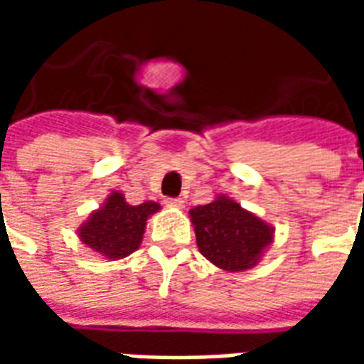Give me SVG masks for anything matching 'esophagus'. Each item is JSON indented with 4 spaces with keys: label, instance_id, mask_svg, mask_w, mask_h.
<instances>
[{
    "label": "esophagus",
    "instance_id": "34e87169",
    "mask_svg": "<svg viewBox=\"0 0 364 364\" xmlns=\"http://www.w3.org/2000/svg\"><path fill=\"white\" fill-rule=\"evenodd\" d=\"M183 205H185L183 198H166V206L169 208H183Z\"/></svg>",
    "mask_w": 364,
    "mask_h": 364
}]
</instances>
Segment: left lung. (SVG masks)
<instances>
[{
  "instance_id": "1",
  "label": "left lung",
  "mask_w": 364,
  "mask_h": 364,
  "mask_svg": "<svg viewBox=\"0 0 364 364\" xmlns=\"http://www.w3.org/2000/svg\"><path fill=\"white\" fill-rule=\"evenodd\" d=\"M198 252L216 267L237 273L255 267L273 244L274 228L226 195L189 210Z\"/></svg>"
}]
</instances>
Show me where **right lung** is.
<instances>
[{"mask_svg": "<svg viewBox=\"0 0 364 364\" xmlns=\"http://www.w3.org/2000/svg\"><path fill=\"white\" fill-rule=\"evenodd\" d=\"M159 208L161 206L154 200L136 206L128 205L120 191H112L103 205L77 228V236L105 259H124L140 247L148 218Z\"/></svg>", "mask_w": 364, "mask_h": 364, "instance_id": "1", "label": "right lung"}]
</instances>
